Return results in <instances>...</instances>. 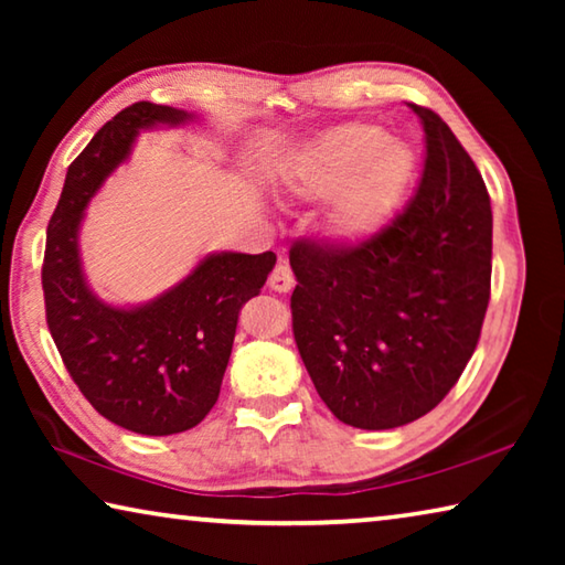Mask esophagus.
Masks as SVG:
<instances>
[{
  "mask_svg": "<svg viewBox=\"0 0 565 565\" xmlns=\"http://www.w3.org/2000/svg\"><path fill=\"white\" fill-rule=\"evenodd\" d=\"M294 284H296V279H294V271H291V266L289 264H276V269L271 271V276H269V286L274 291H279V294H286V291H291L294 289Z\"/></svg>",
  "mask_w": 565,
  "mask_h": 565,
  "instance_id": "obj_1",
  "label": "esophagus"
}]
</instances>
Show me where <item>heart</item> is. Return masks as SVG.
<instances>
[{"label":"heart","instance_id":"1","mask_svg":"<svg viewBox=\"0 0 565 565\" xmlns=\"http://www.w3.org/2000/svg\"><path fill=\"white\" fill-rule=\"evenodd\" d=\"M416 174L414 149L371 124H347L309 149L289 169L291 194L331 199L329 224L343 242L359 244L384 232Z\"/></svg>","mask_w":565,"mask_h":565}]
</instances>
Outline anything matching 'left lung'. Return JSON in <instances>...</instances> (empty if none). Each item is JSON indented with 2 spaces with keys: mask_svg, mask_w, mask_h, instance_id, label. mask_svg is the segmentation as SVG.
I'll list each match as a JSON object with an SVG mask.
<instances>
[{
  "mask_svg": "<svg viewBox=\"0 0 565 565\" xmlns=\"http://www.w3.org/2000/svg\"><path fill=\"white\" fill-rule=\"evenodd\" d=\"M416 196L356 246L294 244V339L323 404L366 431L406 426L463 374L491 299V199L448 124L426 107Z\"/></svg>",
  "mask_w": 565,
  "mask_h": 565,
  "instance_id": "left-lung-1",
  "label": "left lung"
}]
</instances>
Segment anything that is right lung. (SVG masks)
I'll return each mask as SVG.
<instances>
[{
    "label": "right lung",
    "mask_w": 565,
    "mask_h": 565,
    "mask_svg": "<svg viewBox=\"0 0 565 565\" xmlns=\"http://www.w3.org/2000/svg\"><path fill=\"white\" fill-rule=\"evenodd\" d=\"M196 114L137 102L94 134L72 161L46 228V327L74 384L127 431L171 436L194 428L222 388L238 309L262 291L274 252L209 254L157 299L111 306L89 289L79 256L84 209L129 159L139 131L179 127Z\"/></svg>",
    "instance_id": "right-lung-1"
}]
</instances>
